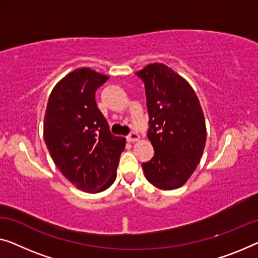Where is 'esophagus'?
Wrapping results in <instances>:
<instances>
[{
  "mask_svg": "<svg viewBox=\"0 0 258 258\" xmlns=\"http://www.w3.org/2000/svg\"><path fill=\"white\" fill-rule=\"evenodd\" d=\"M126 139H127V141L130 142H134V141H138L140 139L139 134L136 133V132H131L127 137H126Z\"/></svg>",
  "mask_w": 258,
  "mask_h": 258,
  "instance_id": "obj_1",
  "label": "esophagus"
}]
</instances>
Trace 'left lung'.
Instances as JSON below:
<instances>
[{"label":"left lung","mask_w":258,"mask_h":258,"mask_svg":"<svg viewBox=\"0 0 258 258\" xmlns=\"http://www.w3.org/2000/svg\"><path fill=\"white\" fill-rule=\"evenodd\" d=\"M145 83L149 116L151 161L145 176L161 190L178 189L197 168L206 144V125L199 99L189 83L163 63L136 73Z\"/></svg>","instance_id":"8db88e82"}]
</instances>
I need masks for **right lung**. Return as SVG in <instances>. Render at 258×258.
Wrapping results in <instances>:
<instances>
[{
    "label": "right lung",
    "instance_id": "add662e5",
    "mask_svg": "<svg viewBox=\"0 0 258 258\" xmlns=\"http://www.w3.org/2000/svg\"><path fill=\"white\" fill-rule=\"evenodd\" d=\"M109 76L79 68L56 83L44 119V139L55 166L73 185L89 194L114 182L125 139L111 134L95 92Z\"/></svg>",
    "mask_w": 258,
    "mask_h": 258
}]
</instances>
